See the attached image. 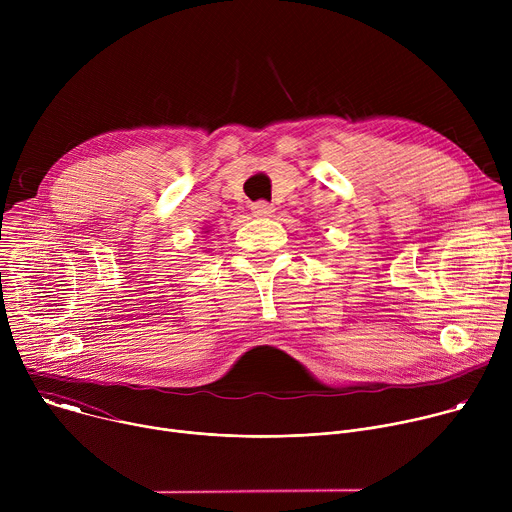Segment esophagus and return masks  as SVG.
<instances>
[{
	"mask_svg": "<svg viewBox=\"0 0 512 512\" xmlns=\"http://www.w3.org/2000/svg\"><path fill=\"white\" fill-rule=\"evenodd\" d=\"M251 212L257 218H269L275 212V208L271 204H267V202H255V204H251Z\"/></svg>",
	"mask_w": 512,
	"mask_h": 512,
	"instance_id": "34e87169",
	"label": "esophagus"
}]
</instances>
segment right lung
Wrapping results in <instances>:
<instances>
[{
	"label": "right lung",
	"mask_w": 512,
	"mask_h": 512,
	"mask_svg": "<svg viewBox=\"0 0 512 512\" xmlns=\"http://www.w3.org/2000/svg\"><path fill=\"white\" fill-rule=\"evenodd\" d=\"M202 233H210V229H208V227H206V229H204V231H202Z\"/></svg>",
	"instance_id": "add662e5"
}]
</instances>
